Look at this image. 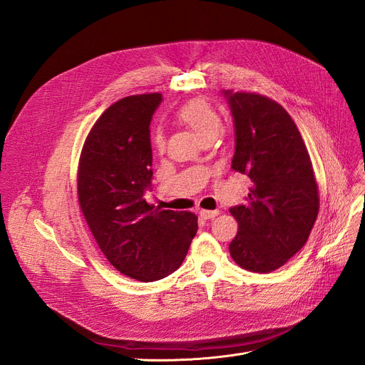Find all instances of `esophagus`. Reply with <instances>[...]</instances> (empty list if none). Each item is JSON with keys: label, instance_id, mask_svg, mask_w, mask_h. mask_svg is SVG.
Wrapping results in <instances>:
<instances>
[{"label": "esophagus", "instance_id": "esophagus-1", "mask_svg": "<svg viewBox=\"0 0 365 365\" xmlns=\"http://www.w3.org/2000/svg\"><path fill=\"white\" fill-rule=\"evenodd\" d=\"M200 215L204 219H213V217H216L219 215V210H201Z\"/></svg>", "mask_w": 365, "mask_h": 365}]
</instances>
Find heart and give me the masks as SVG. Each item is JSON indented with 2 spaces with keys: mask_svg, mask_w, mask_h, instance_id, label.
<instances>
[{
  "mask_svg": "<svg viewBox=\"0 0 365 365\" xmlns=\"http://www.w3.org/2000/svg\"><path fill=\"white\" fill-rule=\"evenodd\" d=\"M176 117L184 125L193 129L202 141L215 140L219 135L220 128H222V121H220L216 109L208 102L201 101V98H195V101L180 106L178 111H176ZM152 145L157 150L164 149V135L160 129L152 134Z\"/></svg>",
  "mask_w": 365,
  "mask_h": 365,
  "instance_id": "1",
  "label": "heart"
}]
</instances>
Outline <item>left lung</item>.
<instances>
[{
    "label": "left lung",
    "mask_w": 365,
    "mask_h": 365,
    "mask_svg": "<svg viewBox=\"0 0 365 365\" xmlns=\"http://www.w3.org/2000/svg\"><path fill=\"white\" fill-rule=\"evenodd\" d=\"M235 125L231 168L252 182L245 205L230 208L239 224L233 260L252 272H271L300 251L319 208L311 157L291 115L271 98L222 91Z\"/></svg>",
    "instance_id": "8db88e82"
}]
</instances>
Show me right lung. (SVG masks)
Listing matches in <instances>:
<instances>
[{
	"instance_id": "1",
	"label": "right lung",
	"mask_w": 365,
	"mask_h": 365,
	"mask_svg": "<svg viewBox=\"0 0 365 365\" xmlns=\"http://www.w3.org/2000/svg\"><path fill=\"white\" fill-rule=\"evenodd\" d=\"M163 97L129 96L109 106L82 149L77 195L91 233L121 274L155 282L181 267L197 231L189 212L149 205L150 120Z\"/></svg>"
}]
</instances>
